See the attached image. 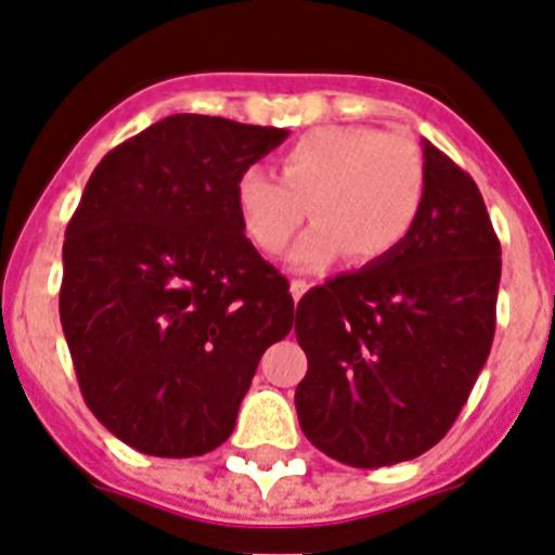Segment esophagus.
<instances>
[{
    "label": "esophagus",
    "mask_w": 555,
    "mask_h": 555,
    "mask_svg": "<svg viewBox=\"0 0 555 555\" xmlns=\"http://www.w3.org/2000/svg\"><path fill=\"white\" fill-rule=\"evenodd\" d=\"M307 291H310V284H307L305 279H293V282H291V293H293V298H296V301L301 296H305Z\"/></svg>",
    "instance_id": "obj_1"
}]
</instances>
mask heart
<instances>
[{
  "label": "heart",
  "mask_w": 555,
  "mask_h": 555,
  "mask_svg": "<svg viewBox=\"0 0 555 555\" xmlns=\"http://www.w3.org/2000/svg\"><path fill=\"white\" fill-rule=\"evenodd\" d=\"M279 181L245 167L234 186L245 237L262 254H282L310 215L318 220L293 250V264L318 271L349 250L379 262L411 237L424 201V156L404 133L369 125H326L279 158Z\"/></svg>",
  "instance_id": "heart-1"
}]
</instances>
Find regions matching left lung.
<instances>
[{"label": "left lung", "instance_id": "left-lung-1", "mask_svg": "<svg viewBox=\"0 0 555 555\" xmlns=\"http://www.w3.org/2000/svg\"><path fill=\"white\" fill-rule=\"evenodd\" d=\"M424 144V201L391 257L312 287L296 307L307 377L298 424L340 464L377 469L436 447L494 340L500 240L478 184Z\"/></svg>", "mask_w": 555, "mask_h": 555}]
</instances>
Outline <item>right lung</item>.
Here are the masks:
<instances>
[{
  "instance_id": "add662e5",
  "label": "right lung",
  "mask_w": 555,
  "mask_h": 555,
  "mask_svg": "<svg viewBox=\"0 0 555 555\" xmlns=\"http://www.w3.org/2000/svg\"><path fill=\"white\" fill-rule=\"evenodd\" d=\"M284 128L172 114L94 167L66 225L61 324L89 411L144 455L220 447L291 284L245 237L234 186Z\"/></svg>"
}]
</instances>
